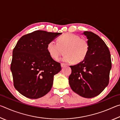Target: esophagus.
<instances>
[{
  "mask_svg": "<svg viewBox=\"0 0 120 120\" xmlns=\"http://www.w3.org/2000/svg\"><path fill=\"white\" fill-rule=\"evenodd\" d=\"M61 66L62 68H64L66 66V64H63V63H61Z\"/></svg>",
  "mask_w": 120,
  "mask_h": 120,
  "instance_id": "34e87169",
  "label": "esophagus"
}]
</instances>
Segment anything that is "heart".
<instances>
[{
  "mask_svg": "<svg viewBox=\"0 0 120 120\" xmlns=\"http://www.w3.org/2000/svg\"><path fill=\"white\" fill-rule=\"evenodd\" d=\"M89 49L87 40L75 34L66 33L58 38V43L54 41L49 42L47 50L51 57L58 60L64 53L61 59L67 62L75 64L82 62L88 54Z\"/></svg>",
  "mask_w": 120,
  "mask_h": 120,
  "instance_id": "obj_1",
  "label": "heart"
}]
</instances>
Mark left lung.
I'll return each mask as SVG.
<instances>
[{
    "instance_id": "obj_1",
    "label": "left lung",
    "mask_w": 120,
    "mask_h": 120,
    "mask_svg": "<svg viewBox=\"0 0 120 120\" xmlns=\"http://www.w3.org/2000/svg\"><path fill=\"white\" fill-rule=\"evenodd\" d=\"M89 45L84 61L70 66L69 83L72 90L85 98H93L103 92L109 82L112 63L110 52L101 38L92 32L85 31Z\"/></svg>"
}]
</instances>
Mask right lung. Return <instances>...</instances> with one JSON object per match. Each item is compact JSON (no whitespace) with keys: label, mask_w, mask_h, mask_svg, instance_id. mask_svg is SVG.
Instances as JSON below:
<instances>
[{"label":"right lung","mask_w":120,"mask_h":120,"mask_svg":"<svg viewBox=\"0 0 120 120\" xmlns=\"http://www.w3.org/2000/svg\"><path fill=\"white\" fill-rule=\"evenodd\" d=\"M61 34L38 30L18 41L13 51L11 70L14 87L23 96L37 99L50 92L53 77L61 67L51 57L47 45Z\"/></svg>","instance_id":"right-lung-1"}]
</instances>
